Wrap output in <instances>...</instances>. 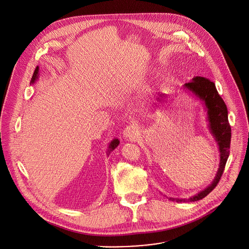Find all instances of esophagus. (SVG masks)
Here are the masks:
<instances>
[{"mask_svg":"<svg viewBox=\"0 0 249 249\" xmlns=\"http://www.w3.org/2000/svg\"><path fill=\"white\" fill-rule=\"evenodd\" d=\"M137 134H138V129L134 124L127 125L126 128L124 130V136L125 138L134 139V138L137 137Z\"/></svg>","mask_w":249,"mask_h":249,"instance_id":"esophagus-1","label":"esophagus"}]
</instances>
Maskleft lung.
<instances>
[{
    "instance_id": "8db88e82",
    "label": "left lung",
    "mask_w": 249,
    "mask_h": 249,
    "mask_svg": "<svg viewBox=\"0 0 249 249\" xmlns=\"http://www.w3.org/2000/svg\"><path fill=\"white\" fill-rule=\"evenodd\" d=\"M182 90L188 95H191L193 98L201 101L207 115L208 128L217 144L220 160L216 175L210 185L188 199L169 198L170 201H175L177 203L199 201L214 189L222 176L227 162L230 154L231 142V126L228 122L227 107L221 96L218 94L215 84L206 77L196 76L193 77L189 83L184 84L182 86ZM163 95L164 93L159 92L158 95H156V100L159 101Z\"/></svg>"
}]
</instances>
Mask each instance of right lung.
I'll list each match as a JSON object with an SVG mask.
<instances>
[{"mask_svg": "<svg viewBox=\"0 0 249 249\" xmlns=\"http://www.w3.org/2000/svg\"><path fill=\"white\" fill-rule=\"evenodd\" d=\"M38 77H39V68L36 67V70H35V72H34V74H33V77H32V80H31V83L30 84H31V85H34V84L36 83ZM119 144H120V140H119L118 138H114V139L109 143V145H108V149H107L106 155L109 156L110 153H111L113 150H115V149L119 146Z\"/></svg>", "mask_w": 249, "mask_h": 249, "instance_id": "right-lung-1", "label": "right lung"}]
</instances>
